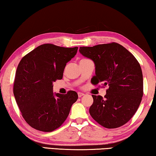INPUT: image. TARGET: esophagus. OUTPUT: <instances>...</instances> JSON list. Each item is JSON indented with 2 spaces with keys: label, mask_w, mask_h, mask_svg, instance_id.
Instances as JSON below:
<instances>
[{
  "label": "esophagus",
  "mask_w": 156,
  "mask_h": 156,
  "mask_svg": "<svg viewBox=\"0 0 156 156\" xmlns=\"http://www.w3.org/2000/svg\"><path fill=\"white\" fill-rule=\"evenodd\" d=\"M84 94H85L84 93H83V92H78V97H83V95H84Z\"/></svg>",
  "instance_id": "1"
}]
</instances>
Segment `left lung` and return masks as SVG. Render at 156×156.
<instances>
[{
  "instance_id": "left-lung-1",
  "label": "left lung",
  "mask_w": 156,
  "mask_h": 156,
  "mask_svg": "<svg viewBox=\"0 0 156 156\" xmlns=\"http://www.w3.org/2000/svg\"><path fill=\"white\" fill-rule=\"evenodd\" d=\"M79 52L95 66L92 84L108 86L106 94L92 95L90 114L106 128H117L132 118L143 97V75L137 60L120 44L111 43L80 47Z\"/></svg>"
}]
</instances>
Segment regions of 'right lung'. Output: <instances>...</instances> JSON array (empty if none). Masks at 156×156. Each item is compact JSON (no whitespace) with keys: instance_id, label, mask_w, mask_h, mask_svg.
<instances>
[{"instance_id":"1","label":"right lung","mask_w":156,"mask_h":156,"mask_svg":"<svg viewBox=\"0 0 156 156\" xmlns=\"http://www.w3.org/2000/svg\"><path fill=\"white\" fill-rule=\"evenodd\" d=\"M78 47L63 48L43 44L21 60L15 74L13 93L26 122L42 132L61 126L77 101L78 94L53 92V82L61 80L66 63L76 55Z\"/></svg>"}]
</instances>
